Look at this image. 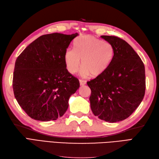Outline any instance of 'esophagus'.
I'll return each instance as SVG.
<instances>
[{
  "label": "esophagus",
  "mask_w": 159,
  "mask_h": 159,
  "mask_svg": "<svg viewBox=\"0 0 159 159\" xmlns=\"http://www.w3.org/2000/svg\"><path fill=\"white\" fill-rule=\"evenodd\" d=\"M79 82H80V84L81 86H83L86 84V81L84 80H79Z\"/></svg>",
  "instance_id": "esophagus-1"
}]
</instances>
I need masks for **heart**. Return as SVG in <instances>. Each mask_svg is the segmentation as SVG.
<instances>
[{"instance_id": "b5f03b06", "label": "heart", "mask_w": 159, "mask_h": 159, "mask_svg": "<svg viewBox=\"0 0 159 159\" xmlns=\"http://www.w3.org/2000/svg\"><path fill=\"white\" fill-rule=\"evenodd\" d=\"M113 47L109 43L93 36H84L76 40L74 49H68L64 53V62L68 71L74 75L80 66L84 77H97L104 74L111 64Z\"/></svg>"}]
</instances>
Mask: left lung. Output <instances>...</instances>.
<instances>
[{
	"instance_id": "left-lung-1",
	"label": "left lung",
	"mask_w": 159,
	"mask_h": 159,
	"mask_svg": "<svg viewBox=\"0 0 159 159\" xmlns=\"http://www.w3.org/2000/svg\"><path fill=\"white\" fill-rule=\"evenodd\" d=\"M101 37L113 47L114 55L107 70L87 82L90 105L99 119L116 123L129 116L144 97L145 67L125 40L114 36Z\"/></svg>"
}]
</instances>
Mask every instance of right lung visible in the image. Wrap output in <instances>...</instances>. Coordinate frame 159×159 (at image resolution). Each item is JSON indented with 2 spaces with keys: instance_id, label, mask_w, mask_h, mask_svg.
Returning <instances> with one entry per match:
<instances>
[{
  "instance_id": "add662e5",
  "label": "right lung",
  "mask_w": 159,
  "mask_h": 159,
  "mask_svg": "<svg viewBox=\"0 0 159 159\" xmlns=\"http://www.w3.org/2000/svg\"><path fill=\"white\" fill-rule=\"evenodd\" d=\"M78 33L40 36L22 51L15 64V98L33 119L49 121L64 115L68 99L80 87L66 69L64 53Z\"/></svg>"
}]
</instances>
